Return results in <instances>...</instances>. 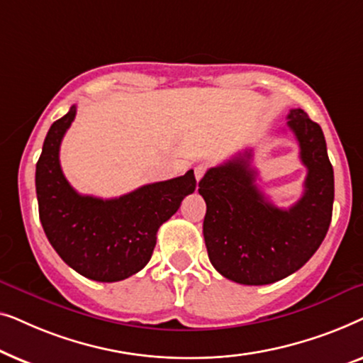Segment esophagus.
I'll list each match as a JSON object with an SVG mask.
<instances>
[{"label":"esophagus","instance_id":"esophagus-1","mask_svg":"<svg viewBox=\"0 0 363 363\" xmlns=\"http://www.w3.org/2000/svg\"><path fill=\"white\" fill-rule=\"evenodd\" d=\"M206 168H208V167L203 165V163H201V165H196V167H195V178H196V182H200L201 178L205 177Z\"/></svg>","mask_w":363,"mask_h":363}]
</instances>
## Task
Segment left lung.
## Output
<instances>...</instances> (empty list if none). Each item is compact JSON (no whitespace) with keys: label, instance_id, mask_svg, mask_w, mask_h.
Segmentation results:
<instances>
[{"label":"left lung","instance_id":"1","mask_svg":"<svg viewBox=\"0 0 363 363\" xmlns=\"http://www.w3.org/2000/svg\"><path fill=\"white\" fill-rule=\"evenodd\" d=\"M287 127L307 168L304 195L296 205L282 210L262 195L251 150L210 168L198 185L206 201L208 257L221 276L240 284L264 286L291 276L319 250L329 230L334 170L324 133L302 108H292Z\"/></svg>","mask_w":363,"mask_h":363}]
</instances>
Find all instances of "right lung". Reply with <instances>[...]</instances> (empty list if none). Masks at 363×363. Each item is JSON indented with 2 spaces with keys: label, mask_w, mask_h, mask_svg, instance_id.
Segmentation results:
<instances>
[{
  "label": "right lung",
  "mask_w": 363,
  "mask_h": 363,
  "mask_svg": "<svg viewBox=\"0 0 363 363\" xmlns=\"http://www.w3.org/2000/svg\"><path fill=\"white\" fill-rule=\"evenodd\" d=\"M76 117V106L49 128L36 163L39 220L61 259L79 274L116 282L150 261L157 231L195 191L193 170L167 182L143 185L111 200L79 195L64 177L59 148Z\"/></svg>",
  "instance_id": "add662e5"
}]
</instances>
